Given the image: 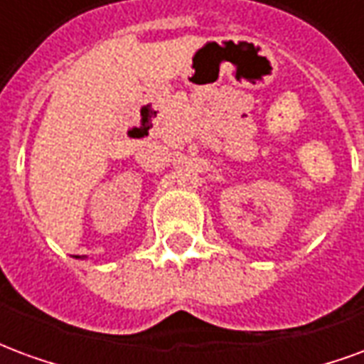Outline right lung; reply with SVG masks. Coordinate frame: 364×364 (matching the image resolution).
I'll use <instances>...</instances> for the list:
<instances>
[{
    "label": "right lung",
    "mask_w": 364,
    "mask_h": 364,
    "mask_svg": "<svg viewBox=\"0 0 364 364\" xmlns=\"http://www.w3.org/2000/svg\"><path fill=\"white\" fill-rule=\"evenodd\" d=\"M75 258H79V256H75Z\"/></svg>",
    "instance_id": "add662e5"
}]
</instances>
